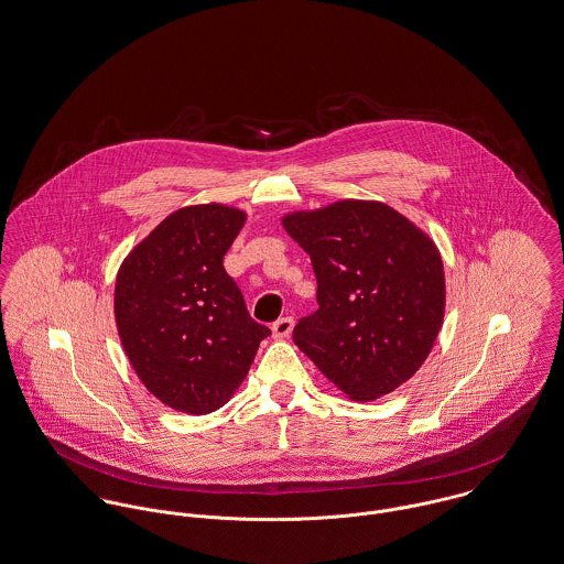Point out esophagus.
Segmentation results:
<instances>
[{
  "label": "esophagus",
  "instance_id": "obj_1",
  "mask_svg": "<svg viewBox=\"0 0 564 564\" xmlns=\"http://www.w3.org/2000/svg\"><path fill=\"white\" fill-rule=\"evenodd\" d=\"M292 328H294V319L292 317H281L272 324V337L274 339H285V337H290Z\"/></svg>",
  "mask_w": 564,
  "mask_h": 564
}]
</instances>
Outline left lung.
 Returning <instances> with one entry per match:
<instances>
[{"label": "left lung", "instance_id": "1", "mask_svg": "<svg viewBox=\"0 0 564 564\" xmlns=\"http://www.w3.org/2000/svg\"><path fill=\"white\" fill-rule=\"evenodd\" d=\"M308 253L319 308L294 344L349 399L373 401L425 362L444 319V268L434 240L380 202L344 199L283 217Z\"/></svg>", "mask_w": 564, "mask_h": 564}]
</instances>
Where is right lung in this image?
Returning a JSON list of instances; mask_svg holds the SVG:
<instances>
[{
	"instance_id": "right-lung-1",
	"label": "right lung",
	"mask_w": 564,
	"mask_h": 564,
	"mask_svg": "<svg viewBox=\"0 0 564 564\" xmlns=\"http://www.w3.org/2000/svg\"><path fill=\"white\" fill-rule=\"evenodd\" d=\"M245 220L223 204L180 208L118 270L120 341L143 387L177 412L225 405L270 335L223 268Z\"/></svg>"
}]
</instances>
